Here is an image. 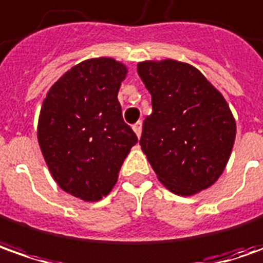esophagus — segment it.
Masks as SVG:
<instances>
[{
	"label": "esophagus",
	"mask_w": 263,
	"mask_h": 263,
	"mask_svg": "<svg viewBox=\"0 0 263 263\" xmlns=\"http://www.w3.org/2000/svg\"><path fill=\"white\" fill-rule=\"evenodd\" d=\"M132 128H134V131H135V134H137V137L140 138L141 132H142V123H141V121H138L137 123H134V125H132Z\"/></svg>",
	"instance_id": "34e87169"
}]
</instances>
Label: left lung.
Returning a JSON list of instances; mask_svg holds the SVG:
<instances>
[{
  "instance_id": "1",
  "label": "left lung",
  "mask_w": 263,
  "mask_h": 263,
  "mask_svg": "<svg viewBox=\"0 0 263 263\" xmlns=\"http://www.w3.org/2000/svg\"><path fill=\"white\" fill-rule=\"evenodd\" d=\"M138 74L153 106L140 145L160 182L182 196L210 187L226 167L236 138L227 102L189 64L145 61L138 64Z\"/></svg>"
}]
</instances>
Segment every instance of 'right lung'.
Returning a JSON list of instances; mask_svg holds the SVG:
<instances>
[{"label":"right lung","mask_w":263,"mask_h":263,"mask_svg":"<svg viewBox=\"0 0 263 263\" xmlns=\"http://www.w3.org/2000/svg\"><path fill=\"white\" fill-rule=\"evenodd\" d=\"M126 72L112 58L87 59L59 78L42 104L37 140L50 175L83 201L112 191L138 142L118 100Z\"/></svg>","instance_id":"right-lung-1"}]
</instances>
